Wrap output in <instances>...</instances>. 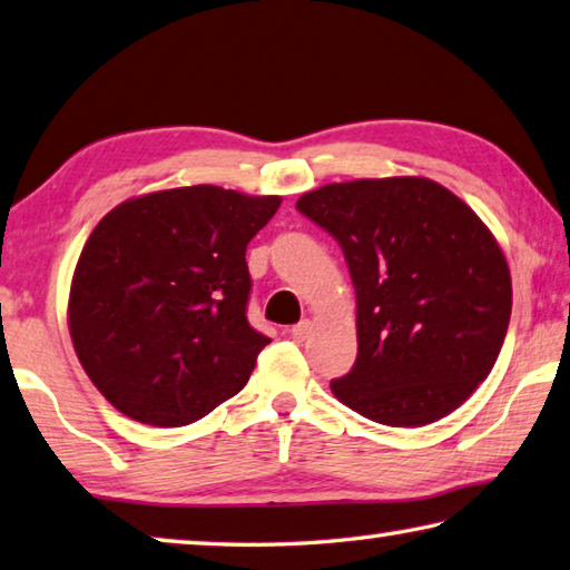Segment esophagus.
<instances>
[{
  "label": "esophagus",
  "mask_w": 570,
  "mask_h": 570,
  "mask_svg": "<svg viewBox=\"0 0 570 570\" xmlns=\"http://www.w3.org/2000/svg\"><path fill=\"white\" fill-rule=\"evenodd\" d=\"M288 334H292L294 341H304L308 334H312V321L304 318L302 324H296V326L288 328Z\"/></svg>",
  "instance_id": "obj_1"
}]
</instances>
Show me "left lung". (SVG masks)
Masks as SVG:
<instances>
[{
  "label": "left lung",
  "instance_id": "1",
  "mask_svg": "<svg viewBox=\"0 0 570 570\" xmlns=\"http://www.w3.org/2000/svg\"><path fill=\"white\" fill-rule=\"evenodd\" d=\"M296 209L334 236L356 288L358 356L334 396L384 426H426L491 374L511 272L469 204L426 177L326 184Z\"/></svg>",
  "mask_w": 570,
  "mask_h": 570
}]
</instances>
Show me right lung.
Masks as SVG:
<instances>
[{"instance_id": "add662e5", "label": "right lung", "mask_w": 570, "mask_h": 570, "mask_svg": "<svg viewBox=\"0 0 570 570\" xmlns=\"http://www.w3.org/2000/svg\"><path fill=\"white\" fill-rule=\"evenodd\" d=\"M282 206L222 186L134 196L89 234L71 276V344L114 409L149 426L204 419L268 344L246 318V244Z\"/></svg>"}]
</instances>
